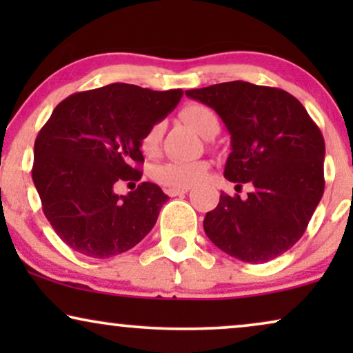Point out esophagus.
<instances>
[{
  "instance_id": "1",
  "label": "esophagus",
  "mask_w": 353,
  "mask_h": 353,
  "mask_svg": "<svg viewBox=\"0 0 353 353\" xmlns=\"http://www.w3.org/2000/svg\"><path fill=\"white\" fill-rule=\"evenodd\" d=\"M190 191V188H168L167 190V194L173 197V196H181V194H186V192Z\"/></svg>"
}]
</instances>
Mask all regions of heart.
Returning <instances> with one entry per match:
<instances>
[{"label":"heart","instance_id":"obj_1","mask_svg":"<svg viewBox=\"0 0 353 353\" xmlns=\"http://www.w3.org/2000/svg\"><path fill=\"white\" fill-rule=\"evenodd\" d=\"M180 117L190 123L201 137L212 138L219 133L220 122L216 114L209 105L201 103L186 104L181 109ZM162 138V123H154L141 137L139 148L146 156L157 152ZM209 165L204 161L192 162H167L154 170V178L167 188H190L204 180Z\"/></svg>","mask_w":353,"mask_h":353}]
</instances>
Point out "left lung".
<instances>
[{"label": "left lung", "mask_w": 353, "mask_h": 353, "mask_svg": "<svg viewBox=\"0 0 353 353\" xmlns=\"http://www.w3.org/2000/svg\"><path fill=\"white\" fill-rule=\"evenodd\" d=\"M215 110L231 134L226 180L250 183L245 199L220 194L204 219L216 248L248 263H265L305 233L325 191V139L301 101L288 91L236 80L188 90Z\"/></svg>", "instance_id": "8db88e82"}]
</instances>
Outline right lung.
<instances>
[{
    "instance_id": "right-lung-1",
    "label": "right lung",
    "mask_w": 353,
    "mask_h": 353,
    "mask_svg": "<svg viewBox=\"0 0 353 353\" xmlns=\"http://www.w3.org/2000/svg\"><path fill=\"white\" fill-rule=\"evenodd\" d=\"M181 96L183 90L112 83L70 94L52 110L35 139L32 178L45 216L72 250L114 257L156 225L168 199L161 188L144 181L127 196L114 188L141 178V137Z\"/></svg>"
}]
</instances>
